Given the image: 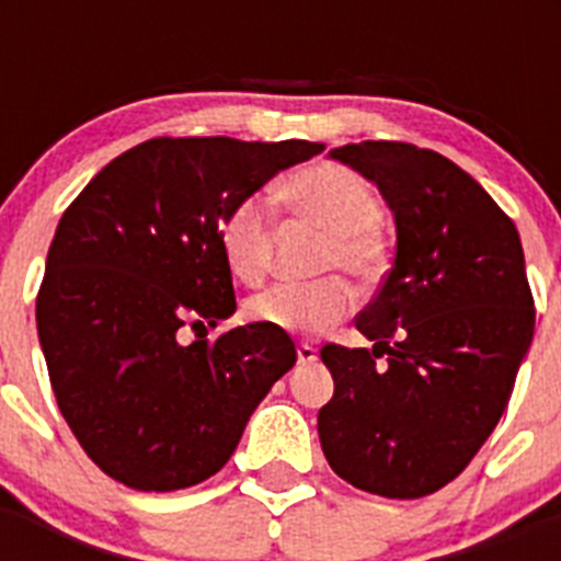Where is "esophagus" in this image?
<instances>
[{"instance_id":"34e87169","label":"esophagus","mask_w":561,"mask_h":561,"mask_svg":"<svg viewBox=\"0 0 561 561\" xmlns=\"http://www.w3.org/2000/svg\"><path fill=\"white\" fill-rule=\"evenodd\" d=\"M317 362V348L314 345H297V365H314Z\"/></svg>"}]
</instances>
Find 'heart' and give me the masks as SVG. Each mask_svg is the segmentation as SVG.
<instances>
[{
	"label": "heart",
	"mask_w": 561,
	"mask_h": 561,
	"mask_svg": "<svg viewBox=\"0 0 561 561\" xmlns=\"http://www.w3.org/2000/svg\"><path fill=\"white\" fill-rule=\"evenodd\" d=\"M289 210L325 230L320 270H345L359 284H374L388 266L381 236V205L359 173L336 162L297 171L280 191ZM219 247L227 270L241 284H261L272 261V221L264 196H241L219 221ZM354 309V289L340 275L311 284H280L250 304L255 323L286 334H323Z\"/></svg>",
	"instance_id": "1"
}]
</instances>
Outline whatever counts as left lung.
I'll return each instance as SVG.
<instances>
[{"mask_svg":"<svg viewBox=\"0 0 561 561\" xmlns=\"http://www.w3.org/2000/svg\"><path fill=\"white\" fill-rule=\"evenodd\" d=\"M329 157L379 187L396 219V257L356 317L374 351L334 342L320 351L334 396L317 433L331 469L362 492L427 497L497 427L534 340L519 232L438 151L368 140Z\"/></svg>","mask_w":561,"mask_h":561,"instance_id":"left-lung-1","label":"left lung"}]
</instances>
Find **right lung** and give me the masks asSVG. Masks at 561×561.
Instances as JSON below:
<instances>
[{
  "label": "right lung",
  "mask_w": 561,
  "mask_h": 561,
  "mask_svg": "<svg viewBox=\"0 0 561 561\" xmlns=\"http://www.w3.org/2000/svg\"><path fill=\"white\" fill-rule=\"evenodd\" d=\"M323 142L157 137L128 148L64 210L36 325L58 410L83 453L137 492H176L236 453L252 410L297 362L286 331L238 325L219 221Z\"/></svg>",
  "instance_id": "obj_1"
}]
</instances>
